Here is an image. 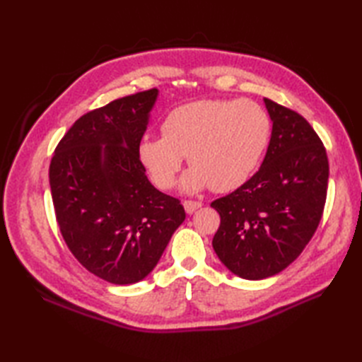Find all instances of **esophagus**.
Masks as SVG:
<instances>
[{
  "label": "esophagus",
  "mask_w": 362,
  "mask_h": 362,
  "mask_svg": "<svg viewBox=\"0 0 362 362\" xmlns=\"http://www.w3.org/2000/svg\"><path fill=\"white\" fill-rule=\"evenodd\" d=\"M202 206L201 202H196V201H183V209L188 214H193L196 210H199Z\"/></svg>",
  "instance_id": "34e87169"
}]
</instances>
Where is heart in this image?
Listing matches in <instances>:
<instances>
[{
  "mask_svg": "<svg viewBox=\"0 0 362 362\" xmlns=\"http://www.w3.org/2000/svg\"><path fill=\"white\" fill-rule=\"evenodd\" d=\"M161 138L144 136L136 156L151 182L171 188L183 156L189 171L182 187L189 193L211 187L218 193L240 188L259 165L271 135V119L250 99H201L169 110Z\"/></svg>",
  "mask_w": 362,
  "mask_h": 362,
  "instance_id": "obj_1",
  "label": "heart"
}]
</instances>
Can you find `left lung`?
<instances>
[{
	"instance_id": "8db88e82",
	"label": "left lung",
	"mask_w": 362,
	"mask_h": 362,
	"mask_svg": "<svg viewBox=\"0 0 362 362\" xmlns=\"http://www.w3.org/2000/svg\"><path fill=\"white\" fill-rule=\"evenodd\" d=\"M272 135L263 165L233 193L211 206L221 226L213 249L245 280L281 272L310 243L324 213L328 158L302 115L264 98Z\"/></svg>"
}]
</instances>
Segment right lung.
Listing matches in <instances>:
<instances>
[{"mask_svg": "<svg viewBox=\"0 0 362 362\" xmlns=\"http://www.w3.org/2000/svg\"><path fill=\"white\" fill-rule=\"evenodd\" d=\"M158 90L91 110L57 144L49 165L56 219L79 263L113 284H132L157 266L185 210L146 177L136 156Z\"/></svg>", "mask_w": 362, "mask_h": 362, "instance_id": "1", "label": "right lung"}]
</instances>
